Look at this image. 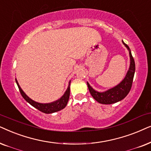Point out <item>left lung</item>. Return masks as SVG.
Instances as JSON below:
<instances>
[{"instance_id": "8db88e82", "label": "left lung", "mask_w": 151, "mask_h": 151, "mask_svg": "<svg viewBox=\"0 0 151 151\" xmlns=\"http://www.w3.org/2000/svg\"><path fill=\"white\" fill-rule=\"evenodd\" d=\"M122 43L128 49L130 56V66L124 79L118 85L104 92L96 91L87 82L88 89L92 97L100 104H112L116 103L124 99L131 89L134 71H135V64L129 47L123 41Z\"/></svg>"}]
</instances>
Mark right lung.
I'll return each mask as SVG.
<instances>
[{"label":"right lung","mask_w":151,"mask_h":151,"mask_svg":"<svg viewBox=\"0 0 151 151\" xmlns=\"http://www.w3.org/2000/svg\"><path fill=\"white\" fill-rule=\"evenodd\" d=\"M16 82H17V84L20 90V92H21V95L24 98V99H25L27 102H28L30 105L33 106V107L37 108V109L40 110V111H41L42 112H44V113H46V114L53 113V112H58L59 111V110L63 109V108L66 106V105H67L68 100H69L70 88V82H71V81H69V84H68L67 90H65V92H64L63 95L62 96L60 99L56 100V101L53 102H51V103H47V104L39 103V102H37L34 101V100H32V99H30L29 96H28L27 94L23 92V90L21 89V88L20 87L17 79H16Z\"/></svg>","instance_id":"obj_1"}]
</instances>
